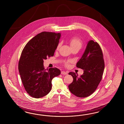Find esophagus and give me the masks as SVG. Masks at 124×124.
Instances as JSON below:
<instances>
[{
    "instance_id": "34e87169",
    "label": "esophagus",
    "mask_w": 124,
    "mask_h": 124,
    "mask_svg": "<svg viewBox=\"0 0 124 124\" xmlns=\"http://www.w3.org/2000/svg\"><path fill=\"white\" fill-rule=\"evenodd\" d=\"M61 73L62 75H67V73L66 72H65V71H62L61 72Z\"/></svg>"
}]
</instances>
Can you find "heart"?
<instances>
[{
	"label": "heart",
	"mask_w": 124,
	"mask_h": 124,
	"mask_svg": "<svg viewBox=\"0 0 124 124\" xmlns=\"http://www.w3.org/2000/svg\"><path fill=\"white\" fill-rule=\"evenodd\" d=\"M70 45L71 46V48L75 47H78L79 48H80L82 47V42L81 40L79 39L78 38H76V37H74L72 38L70 40ZM61 44H59L57 46V49L59 48ZM66 65H68V63H65Z\"/></svg>",
	"instance_id": "b5f03b06"
}]
</instances>
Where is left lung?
Returning <instances> with one entry per match:
<instances>
[{"label":"left lung","instance_id":"8db88e82","mask_svg":"<svg viewBox=\"0 0 124 124\" xmlns=\"http://www.w3.org/2000/svg\"><path fill=\"white\" fill-rule=\"evenodd\" d=\"M76 66L83 70L84 73L79 77L77 73H69L73 78V82L69 85V90L76 96H89L96 90L104 69L103 53L97 42L91 40L88 41Z\"/></svg>","mask_w":124,"mask_h":124}]
</instances>
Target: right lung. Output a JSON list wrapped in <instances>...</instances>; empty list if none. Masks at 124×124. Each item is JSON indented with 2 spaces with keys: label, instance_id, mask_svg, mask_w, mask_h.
<instances>
[{
  "label": "right lung",
  "instance_id": "obj_1",
  "mask_svg": "<svg viewBox=\"0 0 124 124\" xmlns=\"http://www.w3.org/2000/svg\"><path fill=\"white\" fill-rule=\"evenodd\" d=\"M61 37L60 33L42 32L29 41L22 51L18 70L25 90L32 97L47 95L52 79L61 74L57 68L46 70L43 67V60L54 55Z\"/></svg>",
  "mask_w": 124,
  "mask_h": 124
}]
</instances>
